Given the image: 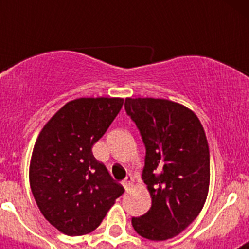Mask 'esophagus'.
<instances>
[{
    "mask_svg": "<svg viewBox=\"0 0 249 249\" xmlns=\"http://www.w3.org/2000/svg\"><path fill=\"white\" fill-rule=\"evenodd\" d=\"M122 184H123V187H124V188H128V187H131L132 184H133V177H132L131 175L129 176H127L126 178H124V179H123L122 181Z\"/></svg>",
    "mask_w": 249,
    "mask_h": 249,
    "instance_id": "esophagus-1",
    "label": "esophagus"
}]
</instances>
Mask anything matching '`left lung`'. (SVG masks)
I'll use <instances>...</instances> for the list:
<instances>
[{"mask_svg": "<svg viewBox=\"0 0 249 249\" xmlns=\"http://www.w3.org/2000/svg\"><path fill=\"white\" fill-rule=\"evenodd\" d=\"M124 108L146 147L142 179L152 206L132 218L143 238L166 241L199 214L210 188V148L198 117L163 98H126Z\"/></svg>", "mask_w": 249, "mask_h": 249, "instance_id": "left-lung-1", "label": "left lung"}]
</instances>
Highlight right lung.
I'll return each mask as SVG.
<instances>
[{
	"label": "right lung",
	"mask_w": 249,
	"mask_h": 249,
	"mask_svg": "<svg viewBox=\"0 0 249 249\" xmlns=\"http://www.w3.org/2000/svg\"><path fill=\"white\" fill-rule=\"evenodd\" d=\"M123 98H77L39 132L30 164V186L46 219L67 236L98 227L124 188L92 153Z\"/></svg>",
	"instance_id": "add662e5"
}]
</instances>
